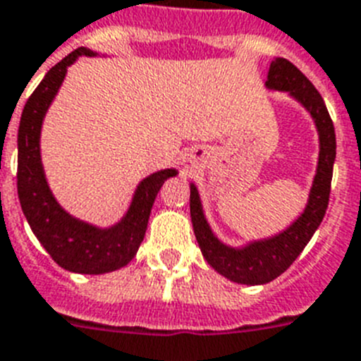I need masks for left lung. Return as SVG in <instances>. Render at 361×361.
Returning <instances> with one entry per match:
<instances>
[{"label": "left lung", "mask_w": 361, "mask_h": 361, "mask_svg": "<svg viewBox=\"0 0 361 361\" xmlns=\"http://www.w3.org/2000/svg\"><path fill=\"white\" fill-rule=\"evenodd\" d=\"M265 89L285 92L290 99L300 103L312 118L318 133L316 172L307 194V203L298 218L272 236L250 240L240 247L228 245L212 231L203 211L198 187L192 181L189 183L190 219L203 258L216 272L241 285H263L276 280L305 249L327 211L332 165L336 158V136L327 106L314 85L302 72L287 59L274 58L269 67Z\"/></svg>", "instance_id": "8db88e82"}]
</instances>
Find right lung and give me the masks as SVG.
<instances>
[{"label":"right lung","mask_w":361,"mask_h":361,"mask_svg":"<svg viewBox=\"0 0 361 361\" xmlns=\"http://www.w3.org/2000/svg\"><path fill=\"white\" fill-rule=\"evenodd\" d=\"M80 56L99 54L87 47L76 49L47 72L25 103L18 130V196L34 236L59 267L76 274H105L125 267L136 256L156 196L169 178L176 176L178 169H161L143 178L125 214L109 227L89 224L65 211L47 180L42 161V128L67 68Z\"/></svg>","instance_id":"1"}]
</instances>
